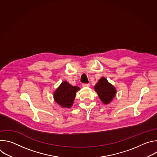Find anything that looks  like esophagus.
Returning <instances> with one entry per match:
<instances>
[{
	"instance_id": "34e87169",
	"label": "esophagus",
	"mask_w": 157,
	"mask_h": 157,
	"mask_svg": "<svg viewBox=\"0 0 157 157\" xmlns=\"http://www.w3.org/2000/svg\"><path fill=\"white\" fill-rule=\"evenodd\" d=\"M82 86H83V87H89V84H86V83H83L82 84Z\"/></svg>"
}]
</instances>
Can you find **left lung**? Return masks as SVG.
Masks as SVG:
<instances>
[{"label":"left lung","mask_w":157,"mask_h":157,"mask_svg":"<svg viewBox=\"0 0 157 157\" xmlns=\"http://www.w3.org/2000/svg\"><path fill=\"white\" fill-rule=\"evenodd\" d=\"M101 101L104 104H109L115 97L116 88L110 84L105 78H102L94 87Z\"/></svg>","instance_id":"1"}]
</instances>
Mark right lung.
I'll use <instances>...</instances> for the list:
<instances>
[{
  "label": "right lung",
  "mask_w": 157,
  "mask_h": 157,
  "mask_svg": "<svg viewBox=\"0 0 157 157\" xmlns=\"http://www.w3.org/2000/svg\"><path fill=\"white\" fill-rule=\"evenodd\" d=\"M79 90L78 86H73L68 82L63 81L54 93L55 101L60 105L70 108L72 106L76 93Z\"/></svg>",
  "instance_id": "add662e5"
}]
</instances>
